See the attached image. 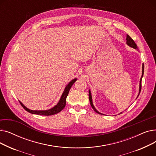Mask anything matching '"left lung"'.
I'll list each match as a JSON object with an SVG mask.
<instances>
[{
  "label": "left lung",
  "instance_id": "obj_1",
  "mask_svg": "<svg viewBox=\"0 0 156 156\" xmlns=\"http://www.w3.org/2000/svg\"><path fill=\"white\" fill-rule=\"evenodd\" d=\"M126 44L128 46L132 47L135 49H138V47H137V45L136 44H135V42H134V40L131 38L128 35H126ZM144 64H142V76H141V78H140V87H139V93H138V95L137 96V97H138L139 94H140V91H141V88H142V77H143V75H144ZM88 96H89V101H90V105L92 106V108H93V109L98 114H102L101 113H100L99 111H97L96 110V109L95 108L94 105H93V102H92V95H91V92H90V90H89V94H88ZM122 112H121L120 114H121Z\"/></svg>",
  "mask_w": 156,
  "mask_h": 156
}]
</instances>
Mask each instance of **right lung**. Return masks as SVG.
<instances>
[{
    "label": "right lung",
    "mask_w": 156,
    "mask_h": 156,
    "mask_svg": "<svg viewBox=\"0 0 156 156\" xmlns=\"http://www.w3.org/2000/svg\"><path fill=\"white\" fill-rule=\"evenodd\" d=\"M77 80L76 78H75L72 80L67 85V86L65 87L64 90L61 95V99L59 101V102L55 105L54 108L48 109V110H45V111H33L28 109L26 108L20 101V103L21 104L22 107L25 109L27 111H28L31 114H38V115H44V116H51V115H54V114H57L61 111L65 107L66 103V97L69 94V91L70 90V88H71L72 85L73 83L75 82V81Z\"/></svg>",
    "instance_id": "right-lung-1"
}]
</instances>
